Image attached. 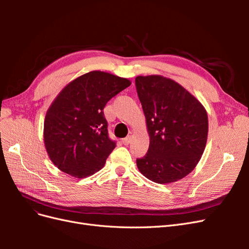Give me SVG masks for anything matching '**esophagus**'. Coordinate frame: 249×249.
I'll list each match as a JSON object with an SVG mask.
<instances>
[{
	"label": "esophagus",
	"mask_w": 249,
	"mask_h": 249,
	"mask_svg": "<svg viewBox=\"0 0 249 249\" xmlns=\"http://www.w3.org/2000/svg\"><path fill=\"white\" fill-rule=\"evenodd\" d=\"M131 140H132V136H131V135H129V136H126L125 138L123 139V143L124 145H127L131 142Z\"/></svg>",
	"instance_id": "34e87169"
}]
</instances>
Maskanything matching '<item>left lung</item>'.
Here are the masks:
<instances>
[{
	"instance_id": "8db88e82",
	"label": "left lung",
	"mask_w": 249,
	"mask_h": 249,
	"mask_svg": "<svg viewBox=\"0 0 249 249\" xmlns=\"http://www.w3.org/2000/svg\"><path fill=\"white\" fill-rule=\"evenodd\" d=\"M135 84L146 119L149 147L137 159L143 176L158 184L185 178L195 168L208 138V114L178 83L159 74L138 76Z\"/></svg>"
}]
</instances>
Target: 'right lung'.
Returning <instances> with one entry per match:
<instances>
[{
	"instance_id": "right-lung-1",
	"label": "right lung",
	"mask_w": 249,
	"mask_h": 249,
	"mask_svg": "<svg viewBox=\"0 0 249 249\" xmlns=\"http://www.w3.org/2000/svg\"><path fill=\"white\" fill-rule=\"evenodd\" d=\"M131 81L93 71L69 83L50 106L43 140L51 161L65 173L83 178L101 170L116 143L108 136L106 104Z\"/></svg>"
}]
</instances>
